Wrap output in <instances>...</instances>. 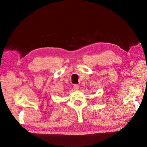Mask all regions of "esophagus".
<instances>
[{
  "mask_svg": "<svg viewBox=\"0 0 147 147\" xmlns=\"http://www.w3.org/2000/svg\"><path fill=\"white\" fill-rule=\"evenodd\" d=\"M79 85L78 84H75L74 85V89L75 90H79Z\"/></svg>",
  "mask_w": 147,
  "mask_h": 147,
  "instance_id": "1",
  "label": "esophagus"
}]
</instances>
